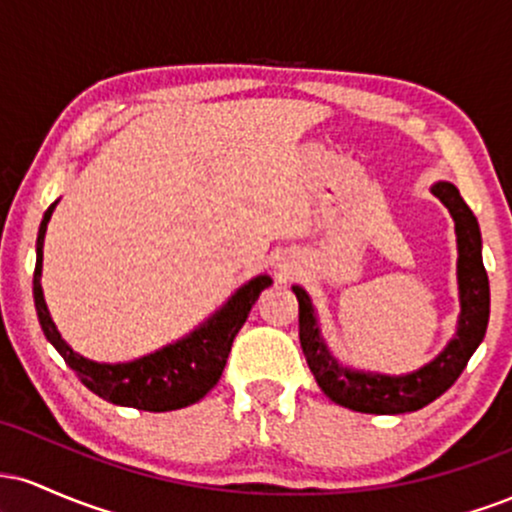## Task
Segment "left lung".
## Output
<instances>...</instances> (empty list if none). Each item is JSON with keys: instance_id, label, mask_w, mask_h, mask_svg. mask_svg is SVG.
<instances>
[{"instance_id": "obj_1", "label": "left lung", "mask_w": 512, "mask_h": 512, "mask_svg": "<svg viewBox=\"0 0 512 512\" xmlns=\"http://www.w3.org/2000/svg\"><path fill=\"white\" fill-rule=\"evenodd\" d=\"M431 192L450 209L452 219H455L457 250H460L457 284H460L462 315L457 337L428 366L416 373L399 375V378L358 373V370L339 366L337 358L322 342L308 293L301 286H293V293L298 298V337H301L305 361L313 370L322 392L346 409L363 411V414H407V411L424 409L460 378L464 366L486 334L491 298L489 276H486L484 260H481L477 216L464 204L460 190L450 182H438Z\"/></svg>"}]
</instances>
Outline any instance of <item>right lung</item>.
I'll return each instance as SVG.
<instances>
[{
  "label": "right lung",
  "instance_id": "obj_1",
  "mask_svg": "<svg viewBox=\"0 0 512 512\" xmlns=\"http://www.w3.org/2000/svg\"><path fill=\"white\" fill-rule=\"evenodd\" d=\"M50 204L40 221L38 243H35V272H33V298L35 310H38L40 327L52 346L60 351L64 363L74 370L76 378L84 383L88 390L96 392L105 402L120 404V407H132L142 411H173L190 407L202 399L207 392L219 383L226 358L231 354L233 339L243 322L248 320L250 308L255 305L260 293L272 284L267 274L248 281L243 289H238L223 308L214 317H209L199 330L180 342L166 346L132 363H96L88 358L74 354L57 332L55 322L48 313V305L43 298V286H40V274H43V240L48 231V221L52 209Z\"/></svg>",
  "mask_w": 512,
  "mask_h": 512
}]
</instances>
